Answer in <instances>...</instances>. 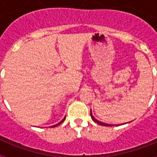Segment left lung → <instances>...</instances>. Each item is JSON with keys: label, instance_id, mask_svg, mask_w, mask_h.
<instances>
[{"label": "left lung", "instance_id": "obj_1", "mask_svg": "<svg viewBox=\"0 0 157 157\" xmlns=\"http://www.w3.org/2000/svg\"><path fill=\"white\" fill-rule=\"evenodd\" d=\"M90 116H91V118H92V120H94V121L95 122V123H98V124H100V125L105 126V127H111V126H112V124H109V123H102V122L99 121V120H96L95 118L94 117V116H93V114H92V111H91V110H90Z\"/></svg>", "mask_w": 157, "mask_h": 157}]
</instances>
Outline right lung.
Instances as JSON below:
<instances>
[{"mask_svg":"<svg viewBox=\"0 0 157 157\" xmlns=\"http://www.w3.org/2000/svg\"><path fill=\"white\" fill-rule=\"evenodd\" d=\"M65 118H66V116H65V117H64V118H63V120H61V121H60V122H59V123H56V125H53V126H52V127H56V126H58V125H59V124H60V123H63V121H64V120H65Z\"/></svg>","mask_w":157,"mask_h":157,"instance_id":"add662e5","label":"right lung"}]
</instances>
